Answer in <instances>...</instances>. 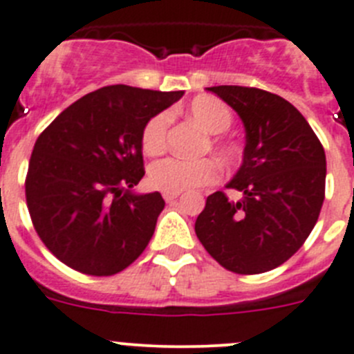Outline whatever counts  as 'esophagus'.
Wrapping results in <instances>:
<instances>
[{
	"label": "esophagus",
	"instance_id": "34e87169",
	"mask_svg": "<svg viewBox=\"0 0 354 354\" xmlns=\"http://www.w3.org/2000/svg\"><path fill=\"white\" fill-rule=\"evenodd\" d=\"M180 197V194L178 192H164V199L167 201V203H173L174 199H178Z\"/></svg>",
	"mask_w": 354,
	"mask_h": 354
}]
</instances>
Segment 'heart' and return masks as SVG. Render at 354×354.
<instances>
[{
    "mask_svg": "<svg viewBox=\"0 0 354 354\" xmlns=\"http://www.w3.org/2000/svg\"><path fill=\"white\" fill-rule=\"evenodd\" d=\"M190 116L208 133L218 136L229 130L232 125V113L224 102L209 95H203L190 102ZM167 130H169V114L158 113L146 122L141 133V145L146 155H158L167 145ZM216 149L227 157L231 148L224 142H215ZM149 183L155 189L164 192H185V190L206 187L218 180V165L212 158H189L167 157L153 162L148 171Z\"/></svg>",
    "mask_w": 354,
    "mask_h": 354,
    "instance_id": "1",
    "label": "heart"
}]
</instances>
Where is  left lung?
I'll use <instances>...</instances> for the list:
<instances>
[{
    "label": "left lung",
    "instance_id": "1",
    "mask_svg": "<svg viewBox=\"0 0 354 354\" xmlns=\"http://www.w3.org/2000/svg\"><path fill=\"white\" fill-rule=\"evenodd\" d=\"M208 91L236 111L245 127L243 162L229 189L206 199L196 234L225 270L254 275L277 268L304 245L324 201L326 157L301 113L282 97L245 86Z\"/></svg>",
    "mask_w": 354,
    "mask_h": 354
}]
</instances>
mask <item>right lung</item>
<instances>
[{"instance_id":"add662e5","label":"right lung","mask_w":354,"mask_h":354,"mask_svg":"<svg viewBox=\"0 0 354 354\" xmlns=\"http://www.w3.org/2000/svg\"><path fill=\"white\" fill-rule=\"evenodd\" d=\"M183 97L114 84L66 107L35 142L26 203L40 240L70 268L107 277L138 259L165 203L136 194L146 122Z\"/></svg>"}]
</instances>
